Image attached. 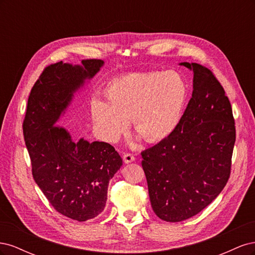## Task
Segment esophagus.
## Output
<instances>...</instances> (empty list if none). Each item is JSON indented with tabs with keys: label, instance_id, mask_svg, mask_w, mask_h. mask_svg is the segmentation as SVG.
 Masks as SVG:
<instances>
[{
	"label": "esophagus",
	"instance_id": "obj_1",
	"mask_svg": "<svg viewBox=\"0 0 255 255\" xmlns=\"http://www.w3.org/2000/svg\"><path fill=\"white\" fill-rule=\"evenodd\" d=\"M123 160H125L126 164H128V163H132V161L135 160V156L133 155L132 153H126L125 155H123Z\"/></svg>",
	"mask_w": 255,
	"mask_h": 255
}]
</instances>
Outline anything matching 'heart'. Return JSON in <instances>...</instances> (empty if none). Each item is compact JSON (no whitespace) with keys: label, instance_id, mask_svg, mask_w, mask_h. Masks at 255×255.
Masks as SVG:
<instances>
[{"label":"heart","instance_id":"b5f03b06","mask_svg":"<svg viewBox=\"0 0 255 255\" xmlns=\"http://www.w3.org/2000/svg\"><path fill=\"white\" fill-rule=\"evenodd\" d=\"M105 96L109 102L92 101L91 114L106 139L117 140L130 119L145 142L157 143L179 127L187 103L188 85L174 71L133 72L113 79Z\"/></svg>","mask_w":255,"mask_h":255}]
</instances>
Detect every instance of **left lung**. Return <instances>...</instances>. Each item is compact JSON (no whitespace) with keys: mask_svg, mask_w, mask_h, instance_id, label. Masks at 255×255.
<instances>
[{"mask_svg":"<svg viewBox=\"0 0 255 255\" xmlns=\"http://www.w3.org/2000/svg\"><path fill=\"white\" fill-rule=\"evenodd\" d=\"M194 90L173 134L141 152L154 213L180 222L197 215L225 188L236 139L232 107L213 72L196 63Z\"/></svg>","mask_w":255,"mask_h":255,"instance_id":"obj_1","label":"left lung"}]
</instances>
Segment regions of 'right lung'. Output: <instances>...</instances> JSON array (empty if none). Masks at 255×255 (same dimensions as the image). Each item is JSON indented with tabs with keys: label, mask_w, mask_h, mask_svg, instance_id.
Listing matches in <instances>:
<instances>
[{
	"label": "right lung",
	"mask_w": 255,
	"mask_h": 255,
	"mask_svg": "<svg viewBox=\"0 0 255 255\" xmlns=\"http://www.w3.org/2000/svg\"><path fill=\"white\" fill-rule=\"evenodd\" d=\"M103 64L83 59L82 66L59 61L45 67L30 90L22 125L36 184L59 214L78 221L103 212L110 180L122 158L107 142L75 141L57 123L74 92Z\"/></svg>",
	"instance_id": "right-lung-1"
}]
</instances>
